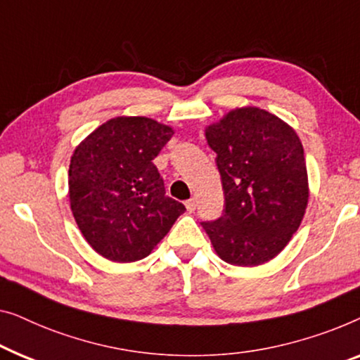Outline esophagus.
Segmentation results:
<instances>
[{"instance_id":"1","label":"esophagus","mask_w":360,"mask_h":360,"mask_svg":"<svg viewBox=\"0 0 360 360\" xmlns=\"http://www.w3.org/2000/svg\"><path fill=\"white\" fill-rule=\"evenodd\" d=\"M195 207H197V200L194 199V197H192V199H189V200L186 202V209L189 210V212H194Z\"/></svg>"}]
</instances>
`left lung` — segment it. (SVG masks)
I'll return each instance as SVG.
<instances>
[{
  "label": "left lung",
  "mask_w": 360,
  "mask_h": 360,
  "mask_svg": "<svg viewBox=\"0 0 360 360\" xmlns=\"http://www.w3.org/2000/svg\"><path fill=\"white\" fill-rule=\"evenodd\" d=\"M217 153L225 209L202 221L214 250L233 266H259L287 246L308 202L303 146L290 125L257 108L235 109L205 129Z\"/></svg>",
  "instance_id": "left-lung-1"
}]
</instances>
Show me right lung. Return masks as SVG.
<instances>
[{"mask_svg": "<svg viewBox=\"0 0 360 360\" xmlns=\"http://www.w3.org/2000/svg\"><path fill=\"white\" fill-rule=\"evenodd\" d=\"M173 134L148 117H115L75 150L70 205L84 240L105 259H143L186 212L166 195L153 165Z\"/></svg>", "mask_w": 360, "mask_h": 360, "instance_id": "obj_1", "label": "right lung"}]
</instances>
